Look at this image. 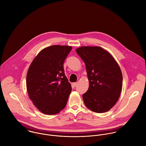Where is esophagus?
Masks as SVG:
<instances>
[{
  "mask_svg": "<svg viewBox=\"0 0 146 146\" xmlns=\"http://www.w3.org/2000/svg\"><path fill=\"white\" fill-rule=\"evenodd\" d=\"M72 86H74V87H75V86H77V85H78V83H73L72 84Z\"/></svg>",
  "mask_w": 146,
  "mask_h": 146,
  "instance_id": "34e87169",
  "label": "esophagus"
}]
</instances>
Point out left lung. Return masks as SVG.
<instances>
[{
    "mask_svg": "<svg viewBox=\"0 0 146 146\" xmlns=\"http://www.w3.org/2000/svg\"><path fill=\"white\" fill-rule=\"evenodd\" d=\"M83 60L89 84L83 94L84 104L91 111L104 113L117 102L123 86V75L113 57L100 46H82L76 50Z\"/></svg>",
    "mask_w": 146,
    "mask_h": 146,
    "instance_id": "left-lung-1",
    "label": "left lung"
}]
</instances>
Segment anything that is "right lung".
<instances>
[{
  "instance_id": "1",
  "label": "right lung",
  "mask_w": 146,
  "mask_h": 146,
  "mask_svg": "<svg viewBox=\"0 0 146 146\" xmlns=\"http://www.w3.org/2000/svg\"><path fill=\"white\" fill-rule=\"evenodd\" d=\"M71 46L55 45L42 50L31 63L26 76L30 99L46 115L59 113L65 107L71 92L63 63Z\"/></svg>"
}]
</instances>
